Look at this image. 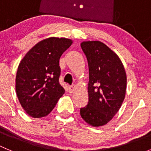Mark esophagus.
Returning a JSON list of instances; mask_svg holds the SVG:
<instances>
[{"mask_svg": "<svg viewBox=\"0 0 151 151\" xmlns=\"http://www.w3.org/2000/svg\"><path fill=\"white\" fill-rule=\"evenodd\" d=\"M75 90V86L74 85H71V86H69V93H73Z\"/></svg>", "mask_w": 151, "mask_h": 151, "instance_id": "1", "label": "esophagus"}]
</instances>
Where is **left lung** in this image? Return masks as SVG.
Listing matches in <instances>:
<instances>
[{
    "label": "left lung",
    "instance_id": "1",
    "mask_svg": "<svg viewBox=\"0 0 151 151\" xmlns=\"http://www.w3.org/2000/svg\"><path fill=\"white\" fill-rule=\"evenodd\" d=\"M81 47L88 60V103L80 115L98 127L110 122L119 111L126 91V73L118 56L98 41H83Z\"/></svg>",
    "mask_w": 151,
    "mask_h": 151
}]
</instances>
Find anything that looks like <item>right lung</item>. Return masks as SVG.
<instances>
[{"label": "right lung", "instance_id": "1", "mask_svg": "<svg viewBox=\"0 0 151 151\" xmlns=\"http://www.w3.org/2000/svg\"><path fill=\"white\" fill-rule=\"evenodd\" d=\"M72 44L68 38H46L31 48L19 63L16 91L21 106L30 116L48 115L64 94L59 82V61Z\"/></svg>", "mask_w": 151, "mask_h": 151}]
</instances>
